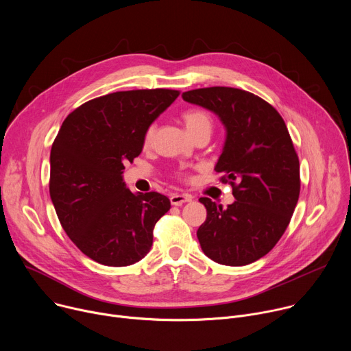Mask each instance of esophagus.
Listing matches in <instances>:
<instances>
[{
	"label": "esophagus",
	"instance_id": "obj_1",
	"mask_svg": "<svg viewBox=\"0 0 351 351\" xmlns=\"http://www.w3.org/2000/svg\"><path fill=\"white\" fill-rule=\"evenodd\" d=\"M193 199L191 194L187 193H175L171 195V204L172 206H182L184 203H189Z\"/></svg>",
	"mask_w": 351,
	"mask_h": 351
}]
</instances>
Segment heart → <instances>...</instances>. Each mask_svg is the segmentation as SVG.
<instances>
[{"mask_svg": "<svg viewBox=\"0 0 351 351\" xmlns=\"http://www.w3.org/2000/svg\"><path fill=\"white\" fill-rule=\"evenodd\" d=\"M183 121H184V125L189 130V133L195 137L197 134L199 133H210L211 134V130H213V119L211 117L203 111V110H189L183 114ZM156 130H157V126L156 123H149L145 130H144V134H143V141H144V145H148L152 144L154 136H156Z\"/></svg>", "mask_w": 351, "mask_h": 351, "instance_id": "obj_1", "label": "heart"}]
</instances>
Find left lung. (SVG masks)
I'll use <instances>...</instances> for the list:
<instances>
[{
  "instance_id": "obj_1",
  "label": "left lung",
  "mask_w": 351,
  "mask_h": 351,
  "mask_svg": "<svg viewBox=\"0 0 351 351\" xmlns=\"http://www.w3.org/2000/svg\"><path fill=\"white\" fill-rule=\"evenodd\" d=\"M182 97L223 123L226 140L215 171L236 198L226 208L199 198L207 208L197 230L199 245L218 264H252L279 241L298 202L300 164L286 123L265 99L245 90L217 86Z\"/></svg>"
}]
</instances>
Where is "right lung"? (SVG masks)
<instances>
[{
	"label": "right lung",
	"mask_w": 351,
	"mask_h": 351,
	"mask_svg": "<svg viewBox=\"0 0 351 351\" xmlns=\"http://www.w3.org/2000/svg\"><path fill=\"white\" fill-rule=\"evenodd\" d=\"M178 90L117 91L82 104L64 121L49 154V195L58 219L83 254L126 267L153 245L157 221L171 208L157 191L132 193L122 173L141 153L145 128Z\"/></svg>",
	"instance_id": "obj_1"
}]
</instances>
